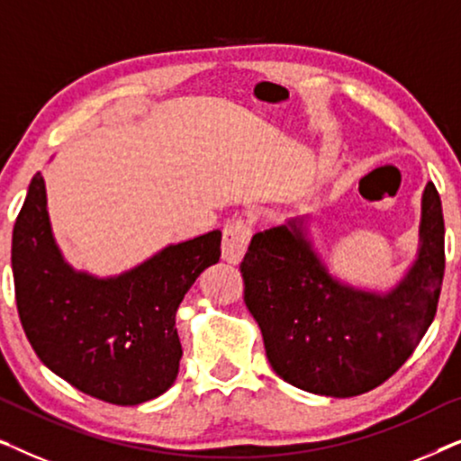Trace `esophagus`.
Listing matches in <instances>:
<instances>
[{
    "label": "esophagus",
    "mask_w": 461,
    "mask_h": 461,
    "mask_svg": "<svg viewBox=\"0 0 461 461\" xmlns=\"http://www.w3.org/2000/svg\"><path fill=\"white\" fill-rule=\"evenodd\" d=\"M251 239V222L243 218H232L222 230V258L226 262L237 264L248 251Z\"/></svg>",
    "instance_id": "1"
}]
</instances>
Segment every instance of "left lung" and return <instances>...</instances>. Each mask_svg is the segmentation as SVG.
Returning <instances> with one entry per match:
<instances>
[{
    "label": "left lung",
    "mask_w": 461,
    "mask_h": 461,
    "mask_svg": "<svg viewBox=\"0 0 461 461\" xmlns=\"http://www.w3.org/2000/svg\"><path fill=\"white\" fill-rule=\"evenodd\" d=\"M239 268L245 306L281 380L338 399L369 393L411 357L437 314L445 275L438 191L432 182L424 188L418 260L388 294L333 279L300 218L254 235Z\"/></svg>",
    "instance_id": "obj_1"
}]
</instances>
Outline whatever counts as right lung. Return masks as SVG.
I'll return each mask as SVG.
<instances>
[{
    "label": "right lung",
    "mask_w": 461,
    "mask_h": 461,
    "mask_svg": "<svg viewBox=\"0 0 461 461\" xmlns=\"http://www.w3.org/2000/svg\"><path fill=\"white\" fill-rule=\"evenodd\" d=\"M222 232L167 245L140 267L96 279L73 270L50 229L37 172L12 232L16 308L35 355L81 393L113 405L157 399L178 375L176 312L207 267Z\"/></svg>",
    "instance_id": "1"
}]
</instances>
